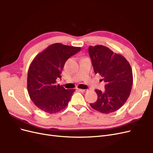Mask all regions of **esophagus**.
Here are the masks:
<instances>
[{"label":"esophagus","instance_id":"34e87169","mask_svg":"<svg viewBox=\"0 0 153 153\" xmlns=\"http://www.w3.org/2000/svg\"><path fill=\"white\" fill-rule=\"evenodd\" d=\"M79 91H80V92H87L88 91V90L87 89H79Z\"/></svg>","mask_w":153,"mask_h":153}]
</instances>
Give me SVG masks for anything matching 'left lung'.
Here are the masks:
<instances>
[{
	"mask_svg": "<svg viewBox=\"0 0 153 153\" xmlns=\"http://www.w3.org/2000/svg\"><path fill=\"white\" fill-rule=\"evenodd\" d=\"M89 53L94 71L105 82V91L96 89L98 99L91 107L102 114H110L126 103L131 91L133 73L130 64L123 55L103 45L89 46Z\"/></svg>",
	"mask_w": 153,
	"mask_h": 153,
	"instance_id": "obj_1",
	"label": "left lung"
}]
</instances>
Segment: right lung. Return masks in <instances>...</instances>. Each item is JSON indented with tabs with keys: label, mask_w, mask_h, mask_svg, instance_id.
I'll use <instances>...</instances> for the list:
<instances>
[{
	"label": "right lung",
	"mask_w": 153,
	"mask_h": 153,
	"mask_svg": "<svg viewBox=\"0 0 153 153\" xmlns=\"http://www.w3.org/2000/svg\"><path fill=\"white\" fill-rule=\"evenodd\" d=\"M80 47L55 43L36 55L27 74V91L37 107L49 114L66 108L75 89H66L56 84L67 60Z\"/></svg>",
	"instance_id": "obj_1"
}]
</instances>
